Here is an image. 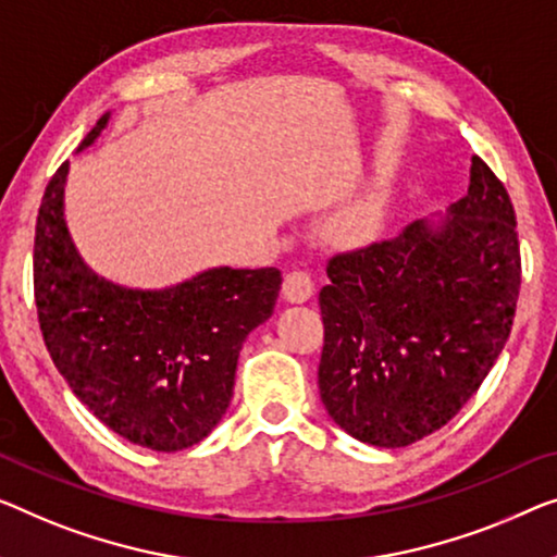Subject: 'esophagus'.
Instances as JSON below:
<instances>
[{
    "label": "esophagus",
    "instance_id": "1",
    "mask_svg": "<svg viewBox=\"0 0 557 557\" xmlns=\"http://www.w3.org/2000/svg\"><path fill=\"white\" fill-rule=\"evenodd\" d=\"M314 293V282L310 277V272L305 270H293L285 275V282H282V297L287 302H307Z\"/></svg>",
    "mask_w": 557,
    "mask_h": 557
}]
</instances>
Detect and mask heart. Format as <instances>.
<instances>
[{
	"label": "heart",
	"instance_id": "obj_1",
	"mask_svg": "<svg viewBox=\"0 0 557 557\" xmlns=\"http://www.w3.org/2000/svg\"><path fill=\"white\" fill-rule=\"evenodd\" d=\"M380 220H383V207L377 199H362L332 222V235L345 239V243H362V239L375 235Z\"/></svg>",
	"mask_w": 557,
	"mask_h": 557
}]
</instances>
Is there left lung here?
<instances>
[{"instance_id": "obj_1", "label": "left lung", "mask_w": 557, "mask_h": 557, "mask_svg": "<svg viewBox=\"0 0 557 557\" xmlns=\"http://www.w3.org/2000/svg\"><path fill=\"white\" fill-rule=\"evenodd\" d=\"M447 214L327 262L318 385L330 418L360 443L405 447L447 425L508 343L516 210L480 157Z\"/></svg>"}]
</instances>
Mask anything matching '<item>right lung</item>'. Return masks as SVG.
I'll return each mask as SVG.
<instances>
[{
    "mask_svg": "<svg viewBox=\"0 0 557 557\" xmlns=\"http://www.w3.org/2000/svg\"><path fill=\"white\" fill-rule=\"evenodd\" d=\"M66 172L70 162L49 180L35 232V302L52 362L129 443L160 453L193 447L230 408L239 350L275 310L280 270L214 268L164 289L112 285L82 262L66 232Z\"/></svg>",
    "mask_w": 557,
    "mask_h": 557,
    "instance_id": "1",
    "label": "right lung"
}]
</instances>
